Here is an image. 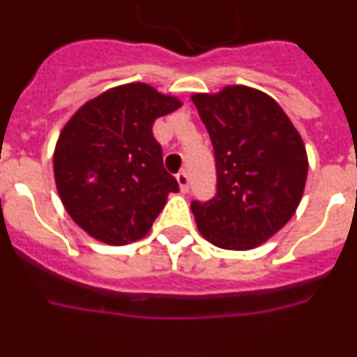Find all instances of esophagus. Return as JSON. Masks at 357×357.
Returning a JSON list of instances; mask_svg holds the SVG:
<instances>
[{
    "instance_id": "esophagus-1",
    "label": "esophagus",
    "mask_w": 357,
    "mask_h": 357,
    "mask_svg": "<svg viewBox=\"0 0 357 357\" xmlns=\"http://www.w3.org/2000/svg\"><path fill=\"white\" fill-rule=\"evenodd\" d=\"M176 182H178V188H181V191L182 193H188L189 191V176H188V173H178V175H176Z\"/></svg>"
}]
</instances>
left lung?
<instances>
[{"instance_id": "1", "label": "left lung", "mask_w": 357, "mask_h": 357, "mask_svg": "<svg viewBox=\"0 0 357 357\" xmlns=\"http://www.w3.org/2000/svg\"><path fill=\"white\" fill-rule=\"evenodd\" d=\"M216 157L218 191L191 204L214 247L250 250L291 220L304 195L307 153L282 107L248 85L191 94Z\"/></svg>"}]
</instances>
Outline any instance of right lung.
<instances>
[{
	"instance_id": "1",
	"label": "right lung",
	"mask_w": 357,
	"mask_h": 357,
	"mask_svg": "<svg viewBox=\"0 0 357 357\" xmlns=\"http://www.w3.org/2000/svg\"><path fill=\"white\" fill-rule=\"evenodd\" d=\"M182 107L144 82L110 87L68 119L53 151V175L71 220L98 241L144 238L178 184L162 166L151 125Z\"/></svg>"
}]
</instances>
